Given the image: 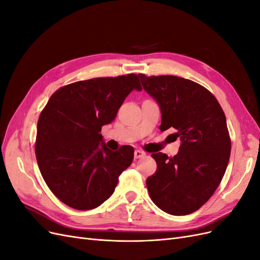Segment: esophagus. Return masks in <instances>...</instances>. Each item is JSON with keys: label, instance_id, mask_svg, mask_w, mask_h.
Wrapping results in <instances>:
<instances>
[{"label": "esophagus", "instance_id": "1", "mask_svg": "<svg viewBox=\"0 0 260 260\" xmlns=\"http://www.w3.org/2000/svg\"><path fill=\"white\" fill-rule=\"evenodd\" d=\"M146 155V153L142 149H136L135 151V157L136 158H141V157H144Z\"/></svg>", "mask_w": 260, "mask_h": 260}]
</instances>
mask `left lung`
<instances>
[{"instance_id": "8db88e82", "label": "left lung", "mask_w": 260, "mask_h": 260, "mask_svg": "<svg viewBox=\"0 0 260 260\" xmlns=\"http://www.w3.org/2000/svg\"><path fill=\"white\" fill-rule=\"evenodd\" d=\"M143 89L160 106V131L181 140L174 157L155 153L156 172L146 180L152 201L165 212L184 216L200 209L225 172L231 139L225 115L210 91L177 76L139 75Z\"/></svg>"}]
</instances>
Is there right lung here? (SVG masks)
Segmentation results:
<instances>
[{
	"label": "right lung",
	"instance_id": "right-lung-1",
	"mask_svg": "<svg viewBox=\"0 0 260 260\" xmlns=\"http://www.w3.org/2000/svg\"><path fill=\"white\" fill-rule=\"evenodd\" d=\"M135 89L142 90L136 74L77 81L55 91L41 112L35 146L38 166L53 194L69 207L102 205L131 165L133 147L111 151L100 143V132Z\"/></svg>",
	"mask_w": 260,
	"mask_h": 260
}]
</instances>
